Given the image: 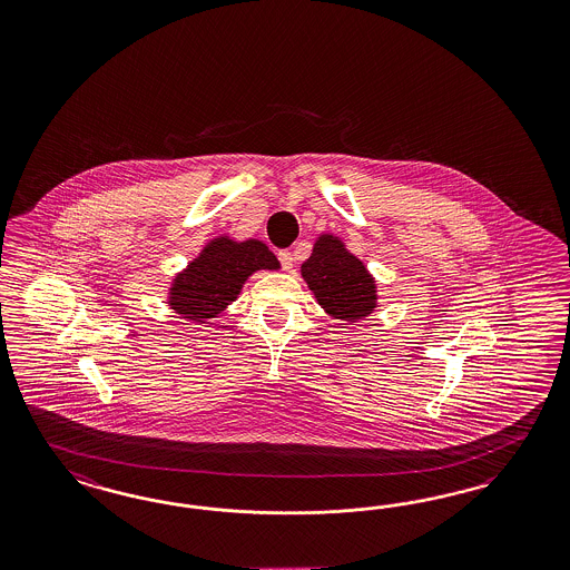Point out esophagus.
Listing matches in <instances>:
<instances>
[{
    "label": "esophagus",
    "mask_w": 570,
    "mask_h": 570,
    "mask_svg": "<svg viewBox=\"0 0 570 570\" xmlns=\"http://www.w3.org/2000/svg\"><path fill=\"white\" fill-rule=\"evenodd\" d=\"M278 262L283 266V271H292L293 266V254L289 249H281L277 254Z\"/></svg>",
    "instance_id": "34e87169"
}]
</instances>
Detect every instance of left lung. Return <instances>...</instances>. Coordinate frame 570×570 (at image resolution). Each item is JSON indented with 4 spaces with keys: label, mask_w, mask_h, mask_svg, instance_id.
Listing matches in <instances>:
<instances>
[{
    "label": "left lung",
    "mask_w": 570,
    "mask_h": 570,
    "mask_svg": "<svg viewBox=\"0 0 570 570\" xmlns=\"http://www.w3.org/2000/svg\"><path fill=\"white\" fill-rule=\"evenodd\" d=\"M302 277L318 304L335 318L356 323L376 306L373 277L333 235L316 242L312 256L302 264Z\"/></svg>",
    "instance_id": "8db88e82"
}]
</instances>
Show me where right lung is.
Returning <instances> with one entry per match:
<instances>
[{"instance_id": "1", "label": "right lung", "mask_w": 570, "mask_h": 570, "mask_svg": "<svg viewBox=\"0 0 570 570\" xmlns=\"http://www.w3.org/2000/svg\"><path fill=\"white\" fill-rule=\"evenodd\" d=\"M261 268H278L275 254L261 242H212L189 268L175 278L170 308L189 321L214 318L237 297L245 278Z\"/></svg>"}]
</instances>
